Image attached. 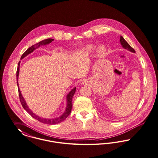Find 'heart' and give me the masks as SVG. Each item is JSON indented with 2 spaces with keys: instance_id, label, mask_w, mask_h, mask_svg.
Wrapping results in <instances>:
<instances>
[{
  "instance_id": "obj_1",
  "label": "heart",
  "mask_w": 158,
  "mask_h": 158,
  "mask_svg": "<svg viewBox=\"0 0 158 158\" xmlns=\"http://www.w3.org/2000/svg\"><path fill=\"white\" fill-rule=\"evenodd\" d=\"M93 49V47L92 45H88L83 49L85 52H89ZM98 54L100 56H103L106 52V48L104 46H100L97 49Z\"/></svg>"
}]
</instances>
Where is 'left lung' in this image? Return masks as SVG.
Here are the masks:
<instances>
[{
  "mask_svg": "<svg viewBox=\"0 0 158 158\" xmlns=\"http://www.w3.org/2000/svg\"><path fill=\"white\" fill-rule=\"evenodd\" d=\"M120 42H121V45L122 46L123 48L130 51V52H132L134 53L135 52V50L130 46V45L128 44V42L123 39V37H122V36H121V37H120Z\"/></svg>",
  "mask_w": 158,
  "mask_h": 158,
  "instance_id": "obj_1",
  "label": "left lung"
}]
</instances>
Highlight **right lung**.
I'll list each match as a JSON object with an SVG mask.
<instances>
[{
  "mask_svg": "<svg viewBox=\"0 0 158 158\" xmlns=\"http://www.w3.org/2000/svg\"><path fill=\"white\" fill-rule=\"evenodd\" d=\"M54 39H45L44 40H42L40 42H39V43H37L36 44L30 47L22 55L21 57V60H22L23 58H24V57H26V56H28V54H31V52H33L36 49L38 48L39 47L42 45H48L49 44L51 43L52 41H53ZM19 65H20V61H19V64H18V68H17V86H18V88H19V100L21 103L22 104V106L23 107V108L25 110L28 112V113L35 119H36L37 120L43 123H45V124H49V125H55L57 124L58 123H60L63 121H64L65 119L68 117V116L70 114V112L72 111V98L73 97L74 95V93L76 92V87L73 88L69 94L67 95L66 96V102H67V105H66V108H65V111L63 113L62 115H61L59 117H57L56 118H44L42 117H40L39 116L36 115L35 113H34L33 111L30 110V109L29 108L27 104V103L26 102V100H24V97H23L20 91V89L19 88V82H18V79H19Z\"/></svg>",
  "mask_w": 158,
  "mask_h": 158,
  "instance_id": "obj_1",
  "label": "right lung"
}]
</instances>
